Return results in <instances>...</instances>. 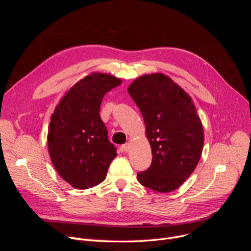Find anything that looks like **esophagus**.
<instances>
[{
    "mask_svg": "<svg viewBox=\"0 0 251 251\" xmlns=\"http://www.w3.org/2000/svg\"><path fill=\"white\" fill-rule=\"evenodd\" d=\"M120 150L123 151L124 153H127V151H130V144H128V143L123 144V146H121V148H120Z\"/></svg>",
    "mask_w": 251,
    "mask_h": 251,
    "instance_id": "esophagus-1",
    "label": "esophagus"
}]
</instances>
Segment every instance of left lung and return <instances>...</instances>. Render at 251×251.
Instances as JSON below:
<instances>
[{
	"label": "left lung",
	"instance_id": "obj_1",
	"mask_svg": "<svg viewBox=\"0 0 251 251\" xmlns=\"http://www.w3.org/2000/svg\"><path fill=\"white\" fill-rule=\"evenodd\" d=\"M128 94L144 119L153 160L139 172V183L159 193L177 189L198 164L204 134L192 98L163 74L143 75Z\"/></svg>",
	"mask_w": 251,
	"mask_h": 251
}]
</instances>
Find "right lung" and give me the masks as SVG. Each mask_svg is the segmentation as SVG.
Segmentation results:
<instances>
[{"label": "right lung", "mask_w": 251, "mask_h": 251, "mask_svg": "<svg viewBox=\"0 0 251 251\" xmlns=\"http://www.w3.org/2000/svg\"><path fill=\"white\" fill-rule=\"evenodd\" d=\"M121 83L109 74L93 73L68 91L51 117L48 150L55 170L68 183L86 189L101 183L116 148L100 116L103 95Z\"/></svg>", "instance_id": "obj_1"}]
</instances>
